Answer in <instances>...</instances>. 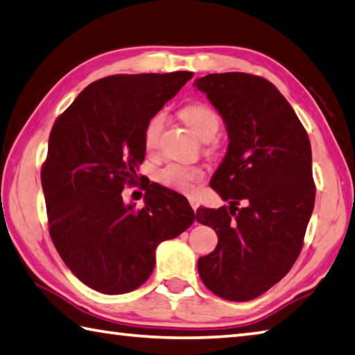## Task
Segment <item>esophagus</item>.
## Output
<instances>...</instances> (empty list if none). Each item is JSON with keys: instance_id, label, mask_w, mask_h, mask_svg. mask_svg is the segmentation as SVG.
<instances>
[{"instance_id": "obj_1", "label": "esophagus", "mask_w": 355, "mask_h": 355, "mask_svg": "<svg viewBox=\"0 0 355 355\" xmlns=\"http://www.w3.org/2000/svg\"><path fill=\"white\" fill-rule=\"evenodd\" d=\"M190 205H191V209L196 211V210H198V207H199L198 199H195V198H190Z\"/></svg>"}]
</instances>
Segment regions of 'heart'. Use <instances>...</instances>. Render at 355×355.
<instances>
[{"label":"heart","mask_w":355,"mask_h":355,"mask_svg":"<svg viewBox=\"0 0 355 355\" xmlns=\"http://www.w3.org/2000/svg\"><path fill=\"white\" fill-rule=\"evenodd\" d=\"M180 117L184 122L195 131V135L202 142H210L216 137L220 130V117L218 112L205 103H190L180 110ZM166 116L164 112H156L145 125L144 130V145L148 151H155L159 145L160 135L165 126ZM204 178V171L198 166H187L180 164H168L164 168L157 170L156 180L179 193H193L196 182Z\"/></svg>","instance_id":"b5f03b06"}]
</instances>
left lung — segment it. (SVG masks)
<instances>
[{
	"label": "left lung",
	"instance_id": "obj_1",
	"mask_svg": "<svg viewBox=\"0 0 355 355\" xmlns=\"http://www.w3.org/2000/svg\"><path fill=\"white\" fill-rule=\"evenodd\" d=\"M195 86L229 132L210 185L230 205L196 211L198 223L218 235L216 249L198 259L199 277L218 297L249 302L277 284L302 252L315 202L311 142L289 102L263 77L209 73Z\"/></svg>",
	"mask_w": 355,
	"mask_h": 355
}]
</instances>
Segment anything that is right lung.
Instances as JSON below:
<instances>
[{"instance_id":"obj_1","label":"right lung","mask_w":355,"mask_h":355,"mask_svg":"<svg viewBox=\"0 0 355 355\" xmlns=\"http://www.w3.org/2000/svg\"><path fill=\"white\" fill-rule=\"evenodd\" d=\"M193 72L119 73L80 92L53 123L42 185L53 245L91 289L117 295L142 286L155 269L156 247L195 223L182 195L150 185L144 209L123 204L144 162L148 120Z\"/></svg>"}]
</instances>
